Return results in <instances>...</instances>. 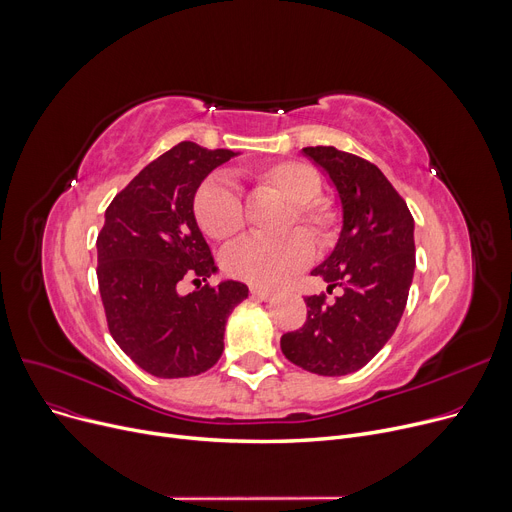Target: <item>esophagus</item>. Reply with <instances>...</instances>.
<instances>
[{
    "label": "esophagus",
    "mask_w": 512,
    "mask_h": 512,
    "mask_svg": "<svg viewBox=\"0 0 512 512\" xmlns=\"http://www.w3.org/2000/svg\"><path fill=\"white\" fill-rule=\"evenodd\" d=\"M250 293H252L256 299H260V302H270V299H275V297H277V293H275V291L262 289V287H252V289H250Z\"/></svg>",
    "instance_id": "1"
}]
</instances>
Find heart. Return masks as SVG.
I'll return each mask as SVG.
<instances>
[{
	"mask_svg": "<svg viewBox=\"0 0 512 512\" xmlns=\"http://www.w3.org/2000/svg\"><path fill=\"white\" fill-rule=\"evenodd\" d=\"M248 175L258 186L279 194L291 204L283 223L285 231L299 224L316 246L326 248L335 242L339 210L333 200L320 196L322 179L312 165L304 161H275L250 169ZM194 217L200 229L219 242L235 237L246 225L242 198L223 177H210L196 190ZM303 232L287 233L279 239H242L223 256L227 273L258 287L283 283L312 260L314 246L307 237L309 234Z\"/></svg>",
	"mask_w": 512,
	"mask_h": 512,
	"instance_id": "obj_1",
	"label": "heart"
}]
</instances>
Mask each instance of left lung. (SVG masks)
<instances>
[{"label":"left lung","mask_w":512,"mask_h":512,"mask_svg":"<svg viewBox=\"0 0 512 512\" xmlns=\"http://www.w3.org/2000/svg\"><path fill=\"white\" fill-rule=\"evenodd\" d=\"M333 182L343 213L335 250L312 275L335 302L306 297V324L281 337L289 362L320 376H345L364 368L393 337L407 306L415 270L413 217L405 200L370 161L335 146H308Z\"/></svg>","instance_id":"1"}]
</instances>
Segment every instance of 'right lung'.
I'll return each mask as SVG.
<instances>
[{"label":"right lung","mask_w":512,"mask_h":512,"mask_svg":"<svg viewBox=\"0 0 512 512\" xmlns=\"http://www.w3.org/2000/svg\"><path fill=\"white\" fill-rule=\"evenodd\" d=\"M179 142L148 163L105 210L97 237V279L113 341L157 378L198 376L223 353L225 324L248 297L239 281L177 293L184 279L206 281L217 266L194 217L204 177L237 157Z\"/></svg>","instance_id":"right-lung-1"}]
</instances>
